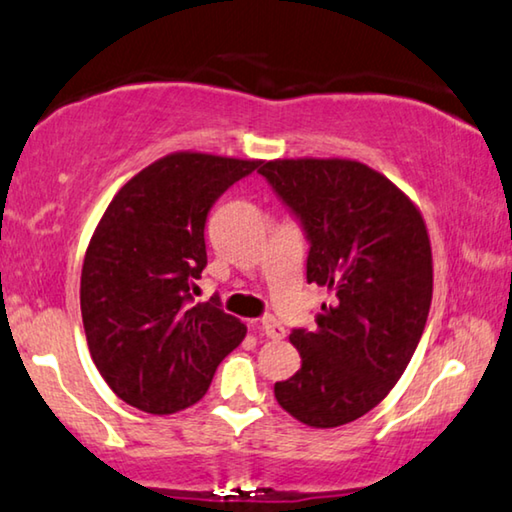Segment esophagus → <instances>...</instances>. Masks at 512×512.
I'll use <instances>...</instances> for the list:
<instances>
[{
  "label": "esophagus",
  "mask_w": 512,
  "mask_h": 512,
  "mask_svg": "<svg viewBox=\"0 0 512 512\" xmlns=\"http://www.w3.org/2000/svg\"><path fill=\"white\" fill-rule=\"evenodd\" d=\"M261 329H263V334L267 338H283V336H286V329H283L281 322L274 316H265L261 320Z\"/></svg>",
  "instance_id": "esophagus-1"
}]
</instances>
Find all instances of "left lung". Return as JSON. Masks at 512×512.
<instances>
[{
  "label": "left lung",
  "mask_w": 512,
  "mask_h": 512,
  "mask_svg": "<svg viewBox=\"0 0 512 512\" xmlns=\"http://www.w3.org/2000/svg\"><path fill=\"white\" fill-rule=\"evenodd\" d=\"M258 171L311 240L306 281L334 295L316 332L290 334L302 368L274 384V398L304 426H343L387 398L426 329V222L410 196L364 162L290 157Z\"/></svg>",
  "instance_id": "1"
}]
</instances>
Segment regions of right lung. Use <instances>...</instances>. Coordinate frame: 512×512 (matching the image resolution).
<instances>
[{
	"label": "right lung",
	"instance_id": "obj_1",
	"mask_svg": "<svg viewBox=\"0 0 512 512\" xmlns=\"http://www.w3.org/2000/svg\"><path fill=\"white\" fill-rule=\"evenodd\" d=\"M263 160L169 153L132 176L86 247L80 306L91 359L116 396L174 414L206 396L219 361L247 334L217 302L192 304L208 263V212Z\"/></svg>",
	"mask_w": 512,
	"mask_h": 512
}]
</instances>
